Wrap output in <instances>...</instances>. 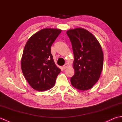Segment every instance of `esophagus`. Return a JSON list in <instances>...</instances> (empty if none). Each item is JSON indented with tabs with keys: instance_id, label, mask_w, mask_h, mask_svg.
Here are the masks:
<instances>
[{
	"instance_id": "1",
	"label": "esophagus",
	"mask_w": 122,
	"mask_h": 122,
	"mask_svg": "<svg viewBox=\"0 0 122 122\" xmlns=\"http://www.w3.org/2000/svg\"><path fill=\"white\" fill-rule=\"evenodd\" d=\"M68 64H64V65L63 66V68L65 69H66L67 68H68Z\"/></svg>"
}]
</instances>
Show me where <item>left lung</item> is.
I'll list each match as a JSON object with an SVG mask.
<instances>
[{
    "label": "left lung",
    "instance_id": "obj_1",
    "mask_svg": "<svg viewBox=\"0 0 122 122\" xmlns=\"http://www.w3.org/2000/svg\"><path fill=\"white\" fill-rule=\"evenodd\" d=\"M66 34L71 42L74 58L75 74L71 77V84L79 90H89L97 82L102 71V48L97 38L83 28L70 29Z\"/></svg>",
    "mask_w": 122,
    "mask_h": 122
}]
</instances>
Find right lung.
<instances>
[{"label":"right lung","instance_id":"1","mask_svg":"<svg viewBox=\"0 0 122 122\" xmlns=\"http://www.w3.org/2000/svg\"><path fill=\"white\" fill-rule=\"evenodd\" d=\"M61 31L51 28L41 29L25 44L21 61V70L25 79L36 90L50 89L61 71L54 63L51 47Z\"/></svg>","mask_w":122,"mask_h":122}]
</instances>
